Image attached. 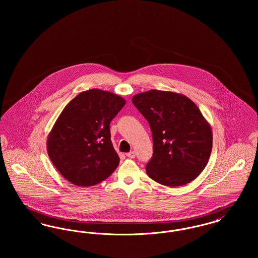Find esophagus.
<instances>
[{
    "label": "esophagus",
    "instance_id": "esophagus-1",
    "mask_svg": "<svg viewBox=\"0 0 258 258\" xmlns=\"http://www.w3.org/2000/svg\"><path fill=\"white\" fill-rule=\"evenodd\" d=\"M126 157L127 158H130V159H135V153L134 151H132V152H130V153H127L126 154Z\"/></svg>",
    "mask_w": 258,
    "mask_h": 258
}]
</instances>
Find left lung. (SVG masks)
Returning <instances> with one entry per match:
<instances>
[{
	"label": "left lung",
	"mask_w": 258,
	"mask_h": 258,
	"mask_svg": "<svg viewBox=\"0 0 258 258\" xmlns=\"http://www.w3.org/2000/svg\"><path fill=\"white\" fill-rule=\"evenodd\" d=\"M152 131L153 156L148 176L159 184L184 185L207 165L213 136L197 105L183 95L151 90L133 98Z\"/></svg>",
	"instance_id": "obj_1"
}]
</instances>
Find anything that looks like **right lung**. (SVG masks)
Segmentation results:
<instances>
[{
  "label": "right lung",
  "mask_w": 258,
  "mask_h": 258,
  "mask_svg": "<svg viewBox=\"0 0 258 258\" xmlns=\"http://www.w3.org/2000/svg\"><path fill=\"white\" fill-rule=\"evenodd\" d=\"M125 104L123 98L92 89L61 111L47 141L50 160L71 183L80 186L108 178L120 159L111 142V121Z\"/></svg>",
  "instance_id": "1"
}]
</instances>
